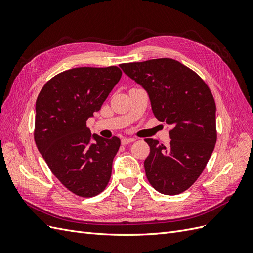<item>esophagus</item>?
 Returning a JSON list of instances; mask_svg holds the SVG:
<instances>
[{
	"label": "esophagus",
	"mask_w": 253,
	"mask_h": 253,
	"mask_svg": "<svg viewBox=\"0 0 253 253\" xmlns=\"http://www.w3.org/2000/svg\"><path fill=\"white\" fill-rule=\"evenodd\" d=\"M133 141H135V138H126H126L121 139L122 144H127V143H131Z\"/></svg>",
	"instance_id": "1"
}]
</instances>
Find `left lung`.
Here are the masks:
<instances>
[{
  "mask_svg": "<svg viewBox=\"0 0 253 253\" xmlns=\"http://www.w3.org/2000/svg\"><path fill=\"white\" fill-rule=\"evenodd\" d=\"M147 91L154 116L172 126L170 144L144 139L152 187L166 195L189 189L200 177L216 142V106L209 87L189 67L169 58L119 65Z\"/></svg>",
  "mask_w": 253,
  "mask_h": 253,
  "instance_id": "1",
  "label": "left lung"
}]
</instances>
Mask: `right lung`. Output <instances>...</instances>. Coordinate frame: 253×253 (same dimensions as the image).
Segmentation results:
<instances>
[{
  "instance_id": "1",
  "label": "right lung",
  "mask_w": 253,
  "mask_h": 253,
  "mask_svg": "<svg viewBox=\"0 0 253 253\" xmlns=\"http://www.w3.org/2000/svg\"><path fill=\"white\" fill-rule=\"evenodd\" d=\"M117 66L77 67L60 73L36 102L35 141L52 174L81 197L105 189L120 139L91 135L86 120L101 109L121 78Z\"/></svg>"
}]
</instances>
